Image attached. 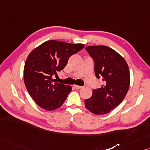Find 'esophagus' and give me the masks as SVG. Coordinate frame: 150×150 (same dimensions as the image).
<instances>
[{
	"mask_svg": "<svg viewBox=\"0 0 150 150\" xmlns=\"http://www.w3.org/2000/svg\"><path fill=\"white\" fill-rule=\"evenodd\" d=\"M73 87L75 88V89H81V88H82V86H77V85H73Z\"/></svg>",
	"mask_w": 150,
	"mask_h": 150,
	"instance_id": "obj_1",
	"label": "esophagus"
}]
</instances>
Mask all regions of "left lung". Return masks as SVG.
<instances>
[{"mask_svg": "<svg viewBox=\"0 0 150 150\" xmlns=\"http://www.w3.org/2000/svg\"><path fill=\"white\" fill-rule=\"evenodd\" d=\"M86 50L95 62L96 77L102 79L103 84L85 99V106L95 115H105L122 102L128 91V66L121 55L106 46H88Z\"/></svg>", "mask_w": 150, "mask_h": 150, "instance_id": "left-lung-1", "label": "left lung"}]
</instances>
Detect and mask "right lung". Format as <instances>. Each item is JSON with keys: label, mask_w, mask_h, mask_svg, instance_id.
<instances>
[{"label": "right lung", "mask_w": 150, "mask_h": 150, "mask_svg": "<svg viewBox=\"0 0 150 150\" xmlns=\"http://www.w3.org/2000/svg\"><path fill=\"white\" fill-rule=\"evenodd\" d=\"M84 47L82 44L57 40L45 42L32 51L24 67V81L28 93L40 107L51 111L62 106L72 88L55 82L57 75L72 55Z\"/></svg>", "instance_id": "right-lung-1"}]
</instances>
